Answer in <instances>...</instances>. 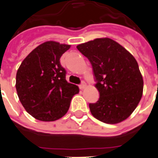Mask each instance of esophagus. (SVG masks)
I'll return each mask as SVG.
<instances>
[{
    "label": "esophagus",
    "mask_w": 158,
    "mask_h": 158,
    "mask_svg": "<svg viewBox=\"0 0 158 158\" xmlns=\"http://www.w3.org/2000/svg\"><path fill=\"white\" fill-rule=\"evenodd\" d=\"M85 86H86V85H85V82H82V84L79 85V89H84L85 88Z\"/></svg>",
    "instance_id": "esophagus-1"
}]
</instances>
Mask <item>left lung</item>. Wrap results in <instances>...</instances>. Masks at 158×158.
<instances>
[{
	"mask_svg": "<svg viewBox=\"0 0 158 158\" xmlns=\"http://www.w3.org/2000/svg\"><path fill=\"white\" fill-rule=\"evenodd\" d=\"M76 48L92 64L99 92V100L89 103L92 115L110 124L127 119L143 95V77L135 58L109 38H96Z\"/></svg>",
	"mask_w": 158,
	"mask_h": 158,
	"instance_id": "1",
	"label": "left lung"
}]
</instances>
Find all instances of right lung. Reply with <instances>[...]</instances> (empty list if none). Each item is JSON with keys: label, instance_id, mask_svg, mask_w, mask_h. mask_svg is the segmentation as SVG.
Returning <instances> with one entry per match:
<instances>
[{"label": "right lung", "instance_id": "1", "mask_svg": "<svg viewBox=\"0 0 158 158\" xmlns=\"http://www.w3.org/2000/svg\"><path fill=\"white\" fill-rule=\"evenodd\" d=\"M70 45L48 41L27 55L16 74V90L26 111L41 121H55L68 112L71 99L79 92L65 79L60 58Z\"/></svg>", "mask_w": 158, "mask_h": 158}]
</instances>
